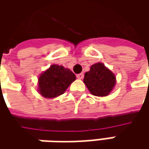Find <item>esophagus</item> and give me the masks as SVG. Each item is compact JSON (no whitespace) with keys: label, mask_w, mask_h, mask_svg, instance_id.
<instances>
[{"label":"esophagus","mask_w":149,"mask_h":149,"mask_svg":"<svg viewBox=\"0 0 149 149\" xmlns=\"http://www.w3.org/2000/svg\"><path fill=\"white\" fill-rule=\"evenodd\" d=\"M77 78H78V79H83V78H84V74H83V73H80V74H77Z\"/></svg>","instance_id":"esophagus-1"}]
</instances>
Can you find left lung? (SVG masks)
<instances>
[{
	"label": "left lung",
	"instance_id": "obj_1",
	"mask_svg": "<svg viewBox=\"0 0 149 149\" xmlns=\"http://www.w3.org/2000/svg\"><path fill=\"white\" fill-rule=\"evenodd\" d=\"M84 83L93 95L106 96L113 89L116 77L104 65L97 63L90 67L89 71L85 73Z\"/></svg>",
	"mask_w": 149,
	"mask_h": 149
}]
</instances>
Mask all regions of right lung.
Masks as SVG:
<instances>
[{"label":"right lung","instance_id":"1","mask_svg":"<svg viewBox=\"0 0 149 149\" xmlns=\"http://www.w3.org/2000/svg\"><path fill=\"white\" fill-rule=\"evenodd\" d=\"M75 79V74L69 69L52 65L39 77V92L45 98L57 97L64 94Z\"/></svg>","mask_w":149,"mask_h":149}]
</instances>
